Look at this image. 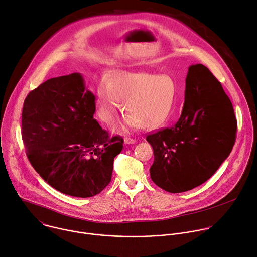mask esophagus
I'll return each mask as SVG.
<instances>
[{"label": "esophagus", "mask_w": 257, "mask_h": 257, "mask_svg": "<svg viewBox=\"0 0 257 257\" xmlns=\"http://www.w3.org/2000/svg\"><path fill=\"white\" fill-rule=\"evenodd\" d=\"M124 141H125L126 144H132V143H134L136 140H135L134 138H131V137H125V138H124Z\"/></svg>", "instance_id": "34e87169"}]
</instances>
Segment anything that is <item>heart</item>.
<instances>
[{
  "mask_svg": "<svg viewBox=\"0 0 257 257\" xmlns=\"http://www.w3.org/2000/svg\"><path fill=\"white\" fill-rule=\"evenodd\" d=\"M177 96V83L168 74L118 71L101 80L96 92V114L106 125L115 123L119 112H126L125 128L152 130L163 125Z\"/></svg>",
  "mask_w": 257,
  "mask_h": 257,
  "instance_id": "b5f03b06",
  "label": "heart"
}]
</instances>
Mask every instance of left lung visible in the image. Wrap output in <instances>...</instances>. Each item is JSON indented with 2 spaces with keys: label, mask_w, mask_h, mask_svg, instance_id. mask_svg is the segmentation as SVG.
Here are the masks:
<instances>
[{
  "label": "left lung",
  "mask_w": 257,
  "mask_h": 257,
  "mask_svg": "<svg viewBox=\"0 0 257 257\" xmlns=\"http://www.w3.org/2000/svg\"><path fill=\"white\" fill-rule=\"evenodd\" d=\"M236 132L234 108L221 82L202 64L191 65L178 122L146 136L155 156L152 180L171 193L201 185L229 157Z\"/></svg>",
  "instance_id": "1"
}]
</instances>
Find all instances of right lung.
<instances>
[{
    "mask_svg": "<svg viewBox=\"0 0 257 257\" xmlns=\"http://www.w3.org/2000/svg\"><path fill=\"white\" fill-rule=\"evenodd\" d=\"M95 97L79 73L51 78L28 93L22 139L34 170L56 190L91 197L111 182L123 138L93 118Z\"/></svg>",
    "mask_w": 257,
    "mask_h": 257,
    "instance_id": "1",
    "label": "right lung"
}]
</instances>
